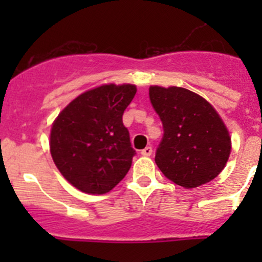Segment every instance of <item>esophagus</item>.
<instances>
[{"instance_id": "1", "label": "esophagus", "mask_w": 262, "mask_h": 262, "mask_svg": "<svg viewBox=\"0 0 262 262\" xmlns=\"http://www.w3.org/2000/svg\"><path fill=\"white\" fill-rule=\"evenodd\" d=\"M141 155L144 156V157H149L152 155V147H146L144 149H142Z\"/></svg>"}]
</instances>
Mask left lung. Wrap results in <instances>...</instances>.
<instances>
[{"instance_id": "obj_1", "label": "left lung", "mask_w": 262, "mask_h": 262, "mask_svg": "<svg viewBox=\"0 0 262 262\" xmlns=\"http://www.w3.org/2000/svg\"><path fill=\"white\" fill-rule=\"evenodd\" d=\"M149 100L163 137L155 161L163 175L186 189L215 179L231 153V138L215 109L182 87L150 86Z\"/></svg>"}]
</instances>
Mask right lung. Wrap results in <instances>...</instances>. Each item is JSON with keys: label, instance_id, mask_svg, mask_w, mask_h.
Returning a JSON list of instances; mask_svg holds the SVG:
<instances>
[{"label": "right lung", "instance_id": "obj_1", "mask_svg": "<svg viewBox=\"0 0 262 262\" xmlns=\"http://www.w3.org/2000/svg\"><path fill=\"white\" fill-rule=\"evenodd\" d=\"M136 92L134 84H102L76 97L53 123V161L81 191L105 194L128 173L136 150L123 114Z\"/></svg>", "mask_w": 262, "mask_h": 262}]
</instances>
